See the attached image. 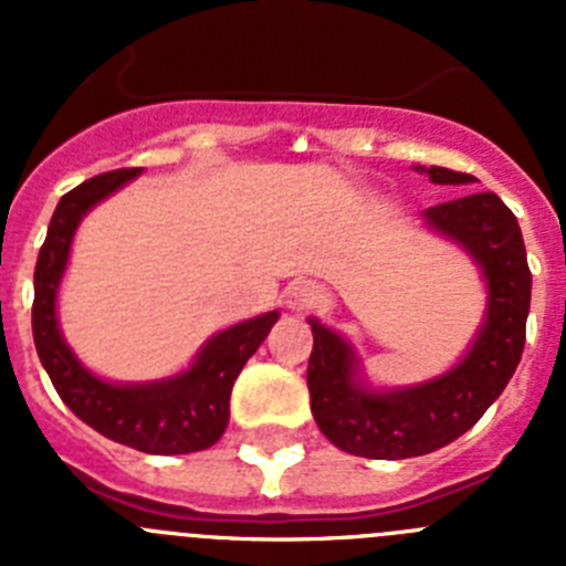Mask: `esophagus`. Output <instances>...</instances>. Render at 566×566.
I'll return each mask as SVG.
<instances>
[{
    "label": "esophagus",
    "mask_w": 566,
    "mask_h": 566,
    "mask_svg": "<svg viewBox=\"0 0 566 566\" xmlns=\"http://www.w3.org/2000/svg\"><path fill=\"white\" fill-rule=\"evenodd\" d=\"M319 297H323V289L312 280H294L292 286L286 289V306L292 312H308L312 306H317Z\"/></svg>",
    "instance_id": "esophagus-1"
}]
</instances>
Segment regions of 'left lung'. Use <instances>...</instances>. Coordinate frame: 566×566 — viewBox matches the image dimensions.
I'll list each match as a JSON object with an SVG mask.
<instances>
[{"instance_id": "obj_1", "label": "left lung", "mask_w": 566, "mask_h": 566, "mask_svg": "<svg viewBox=\"0 0 566 566\" xmlns=\"http://www.w3.org/2000/svg\"><path fill=\"white\" fill-rule=\"evenodd\" d=\"M413 169L444 187L476 184L473 175L444 167ZM422 221L479 266L488 292L482 326L448 371L417 385L377 388L363 374L352 339L308 317L314 348L306 379L314 422L352 457L411 459L451 444L496 402L522 359L533 274L516 214L496 192H470L424 209Z\"/></svg>"}]
</instances>
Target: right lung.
<instances>
[{
    "mask_svg": "<svg viewBox=\"0 0 566 566\" xmlns=\"http://www.w3.org/2000/svg\"><path fill=\"white\" fill-rule=\"evenodd\" d=\"M138 175L142 169L96 175L59 201L33 272V343L62 402L102 437L155 457L207 451L227 431L234 379L280 319L277 308L223 328L184 371L149 382H113L93 374L59 326V286L78 223Z\"/></svg>",
    "mask_w": 566,
    "mask_h": 566,
    "instance_id": "1",
    "label": "right lung"
}]
</instances>
